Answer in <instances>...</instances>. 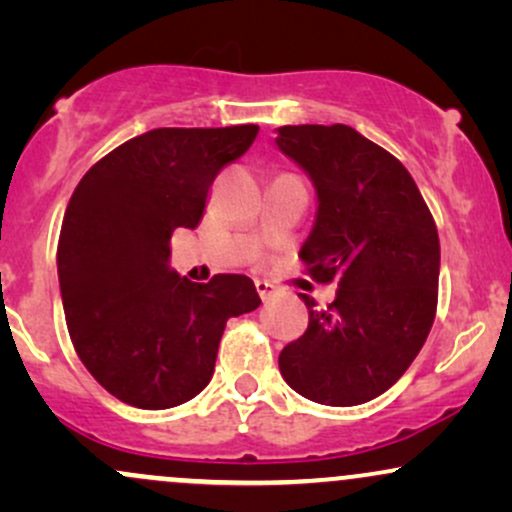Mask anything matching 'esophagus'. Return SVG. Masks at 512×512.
I'll use <instances>...</instances> for the list:
<instances>
[{
  "label": "esophagus",
  "instance_id": "esophagus-1",
  "mask_svg": "<svg viewBox=\"0 0 512 512\" xmlns=\"http://www.w3.org/2000/svg\"><path fill=\"white\" fill-rule=\"evenodd\" d=\"M255 289H257V293H260L262 301H269V298H274V293H276L274 286L267 284V281H255Z\"/></svg>",
  "mask_w": 512,
  "mask_h": 512
}]
</instances>
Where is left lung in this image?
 Wrapping results in <instances>:
<instances>
[{
    "mask_svg": "<svg viewBox=\"0 0 512 512\" xmlns=\"http://www.w3.org/2000/svg\"><path fill=\"white\" fill-rule=\"evenodd\" d=\"M281 154L317 192L315 226L298 257L317 284L337 281L327 310L301 293L308 330L279 354L298 395L354 407L383 395L424 346L438 305L436 221L409 170L346 125L276 129Z\"/></svg>",
    "mask_w": 512,
    "mask_h": 512,
    "instance_id": "1",
    "label": "left lung"
}]
</instances>
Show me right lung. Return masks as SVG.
Instances as JSON below:
<instances>
[{
    "label": "right lung",
    "instance_id": "right-lung-1",
    "mask_svg": "<svg viewBox=\"0 0 512 512\" xmlns=\"http://www.w3.org/2000/svg\"><path fill=\"white\" fill-rule=\"evenodd\" d=\"M260 127H161L103 156L64 211L57 274L88 373L120 402L170 409L214 375L228 317L260 305L245 274L195 284L170 269L175 228H197L209 187Z\"/></svg>",
    "mask_w": 512,
    "mask_h": 512
}]
</instances>
